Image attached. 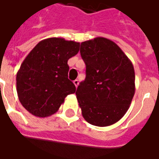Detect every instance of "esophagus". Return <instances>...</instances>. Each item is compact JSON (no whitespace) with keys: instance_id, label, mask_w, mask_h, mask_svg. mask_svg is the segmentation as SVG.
Masks as SVG:
<instances>
[{"instance_id":"obj_1","label":"esophagus","mask_w":159,"mask_h":159,"mask_svg":"<svg viewBox=\"0 0 159 159\" xmlns=\"http://www.w3.org/2000/svg\"><path fill=\"white\" fill-rule=\"evenodd\" d=\"M73 83H74V85H75V86L77 87L78 86V84H79V81H78L77 79L74 80V81H73Z\"/></svg>"}]
</instances>
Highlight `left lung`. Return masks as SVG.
<instances>
[{
	"label": "left lung",
	"instance_id": "left-lung-1",
	"mask_svg": "<svg viewBox=\"0 0 159 159\" xmlns=\"http://www.w3.org/2000/svg\"><path fill=\"white\" fill-rule=\"evenodd\" d=\"M86 78L77 87L76 99L87 122L107 127L129 110L135 92L133 64L112 41L95 37L81 43Z\"/></svg>",
	"mask_w": 159,
	"mask_h": 159
}]
</instances>
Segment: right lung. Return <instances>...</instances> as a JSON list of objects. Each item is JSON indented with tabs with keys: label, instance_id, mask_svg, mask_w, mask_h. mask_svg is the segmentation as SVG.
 I'll list each match as a JSON object with an SVG mask.
<instances>
[{
	"label": "right lung",
	"instance_id": "right-lung-1",
	"mask_svg": "<svg viewBox=\"0 0 159 159\" xmlns=\"http://www.w3.org/2000/svg\"><path fill=\"white\" fill-rule=\"evenodd\" d=\"M80 42L62 37L39 42L17 72L18 97L30 113L47 117L58 111L68 94L76 92L68 79V59L79 52Z\"/></svg>",
	"mask_w": 159,
	"mask_h": 159
}]
</instances>
